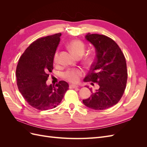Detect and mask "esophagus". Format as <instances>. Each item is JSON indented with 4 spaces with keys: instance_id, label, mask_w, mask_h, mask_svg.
<instances>
[{
    "instance_id": "obj_1",
    "label": "esophagus",
    "mask_w": 147,
    "mask_h": 147,
    "mask_svg": "<svg viewBox=\"0 0 147 147\" xmlns=\"http://www.w3.org/2000/svg\"><path fill=\"white\" fill-rule=\"evenodd\" d=\"M69 88L70 89H72V88H78V86L77 85H75V84H70Z\"/></svg>"
}]
</instances>
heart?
Instances as JSON below:
<instances>
[{"instance_id":"heart-1","label":"heart","mask_w":147,"mask_h":147,"mask_svg":"<svg viewBox=\"0 0 147 147\" xmlns=\"http://www.w3.org/2000/svg\"><path fill=\"white\" fill-rule=\"evenodd\" d=\"M67 48L72 52L73 55L77 57H82L85 51V45L83 42L79 40H73L67 44ZM59 51L56 50L54 55V61L57 63L58 60ZM87 62H90L88 59ZM83 72L80 70L70 69L67 70L64 74V77L70 82L77 83L79 81L80 78L82 77Z\"/></svg>"}]
</instances>
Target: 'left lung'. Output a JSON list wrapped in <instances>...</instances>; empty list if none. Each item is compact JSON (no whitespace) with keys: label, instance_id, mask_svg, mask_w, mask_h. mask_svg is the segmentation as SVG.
<instances>
[{"label":"left lung","instance_id":"1","mask_svg":"<svg viewBox=\"0 0 147 147\" xmlns=\"http://www.w3.org/2000/svg\"><path fill=\"white\" fill-rule=\"evenodd\" d=\"M85 38L95 47L96 57L84 82L96 83L99 88L95 92L90 89L91 96L83 102L94 110L107 109L118 103L125 90L127 79L125 57L110 37L88 33Z\"/></svg>","mask_w":147,"mask_h":147}]
</instances>
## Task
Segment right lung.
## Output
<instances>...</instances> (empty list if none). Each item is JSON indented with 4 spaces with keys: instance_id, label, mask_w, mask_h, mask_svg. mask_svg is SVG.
<instances>
[{
    "instance_id": "right-lung-1",
    "label": "right lung",
    "mask_w": 147,
    "mask_h": 147,
    "mask_svg": "<svg viewBox=\"0 0 147 147\" xmlns=\"http://www.w3.org/2000/svg\"><path fill=\"white\" fill-rule=\"evenodd\" d=\"M61 33L38 38L27 48L18 63L17 86L26 101L39 110L54 109L69 90V84L59 81L55 86L46 82L53 69V59Z\"/></svg>"
}]
</instances>
